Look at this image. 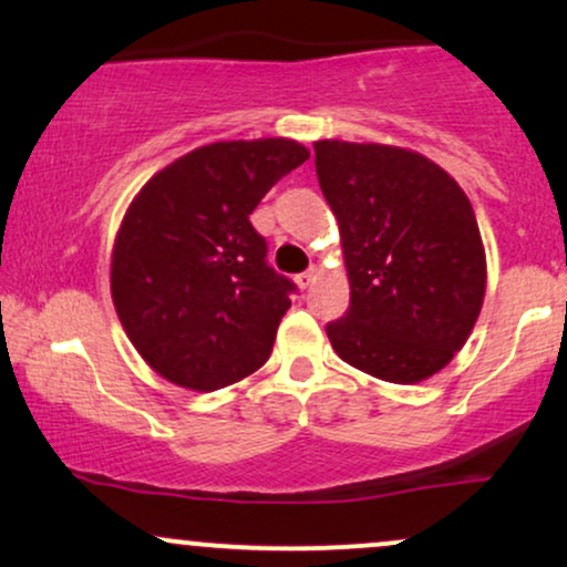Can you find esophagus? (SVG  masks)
<instances>
[{
  "label": "esophagus",
  "mask_w": 567,
  "mask_h": 567,
  "mask_svg": "<svg viewBox=\"0 0 567 567\" xmlns=\"http://www.w3.org/2000/svg\"><path fill=\"white\" fill-rule=\"evenodd\" d=\"M316 268H310V270H305V272H299V276L295 278V284L299 286V289H310V286H312V281H316Z\"/></svg>",
  "instance_id": "esophagus-1"
}]
</instances>
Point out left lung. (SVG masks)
Masks as SVG:
<instances>
[{"label":"left lung","instance_id":"1","mask_svg":"<svg viewBox=\"0 0 567 567\" xmlns=\"http://www.w3.org/2000/svg\"><path fill=\"white\" fill-rule=\"evenodd\" d=\"M312 146L349 276L347 316L326 326L333 352L389 383L431 379L484 307L486 249L471 199L421 152L341 138Z\"/></svg>","mask_w":567,"mask_h":567}]
</instances>
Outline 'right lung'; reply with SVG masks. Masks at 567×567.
Segmentation results:
<instances>
[{
	"label": "right lung",
	"mask_w": 567,
	"mask_h": 567,
	"mask_svg": "<svg viewBox=\"0 0 567 567\" xmlns=\"http://www.w3.org/2000/svg\"><path fill=\"white\" fill-rule=\"evenodd\" d=\"M310 150L295 138L197 146L125 209L110 295L142 360L188 391L247 379L270 358L295 284L268 268L249 215Z\"/></svg>",
	"instance_id": "add662e5"
}]
</instances>
